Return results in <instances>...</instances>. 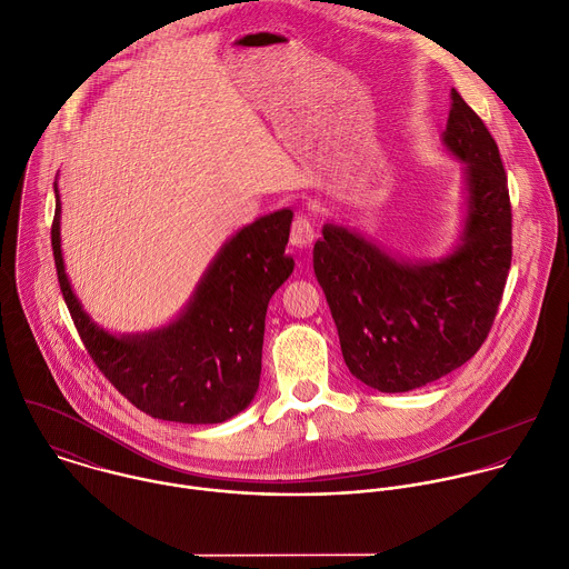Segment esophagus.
I'll return each mask as SVG.
<instances>
[{
    "instance_id": "esophagus-1",
    "label": "esophagus",
    "mask_w": 569,
    "mask_h": 569,
    "mask_svg": "<svg viewBox=\"0 0 569 569\" xmlns=\"http://www.w3.org/2000/svg\"><path fill=\"white\" fill-rule=\"evenodd\" d=\"M315 241V228L312 221L306 214L295 217L292 230H290V243L297 248H308Z\"/></svg>"
}]
</instances>
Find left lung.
<instances>
[{"mask_svg": "<svg viewBox=\"0 0 569 569\" xmlns=\"http://www.w3.org/2000/svg\"><path fill=\"white\" fill-rule=\"evenodd\" d=\"M445 149L465 162V217L440 259H402L326 223L312 266L348 370L382 393L427 387L487 339L511 266V206L500 151L478 113L451 91Z\"/></svg>", "mask_w": 569, "mask_h": 569, "instance_id": "8db88e82", "label": "left lung"}]
</instances>
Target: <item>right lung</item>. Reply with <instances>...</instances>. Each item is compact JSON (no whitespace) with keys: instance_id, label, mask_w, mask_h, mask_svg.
<instances>
[{"instance_id":"add662e5","label":"right lung","mask_w":569,"mask_h":569,"mask_svg":"<svg viewBox=\"0 0 569 569\" xmlns=\"http://www.w3.org/2000/svg\"><path fill=\"white\" fill-rule=\"evenodd\" d=\"M51 246L73 323L107 380L142 413L182 425H219L254 400L261 377L266 312L292 274L286 254L292 210L241 228L217 252L194 295L169 323L129 335L98 326L64 270L58 182Z\"/></svg>"}]
</instances>
